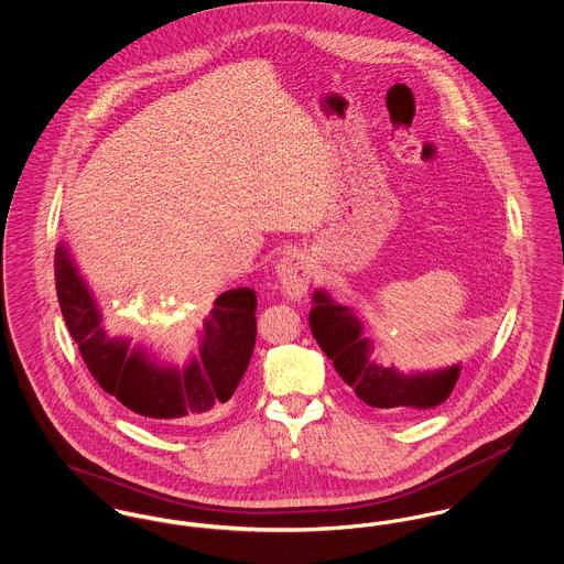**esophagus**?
Returning a JSON list of instances; mask_svg holds the SVG:
<instances>
[{
  "label": "esophagus",
  "instance_id": "1",
  "mask_svg": "<svg viewBox=\"0 0 564 564\" xmlns=\"http://www.w3.org/2000/svg\"><path fill=\"white\" fill-rule=\"evenodd\" d=\"M274 272L279 276V283H281L283 292L290 295L292 300L306 294L308 279H311V264H308L306 253L295 251V249L283 253V258L274 267Z\"/></svg>",
  "mask_w": 564,
  "mask_h": 564
}]
</instances>
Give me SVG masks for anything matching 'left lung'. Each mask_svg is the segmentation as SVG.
<instances>
[{
  "instance_id": "1",
  "label": "left lung",
  "mask_w": 564,
  "mask_h": 564,
  "mask_svg": "<svg viewBox=\"0 0 564 564\" xmlns=\"http://www.w3.org/2000/svg\"><path fill=\"white\" fill-rule=\"evenodd\" d=\"M308 323L317 345L334 361L336 372L355 395L391 414H419L446 402L460 376V364L410 375L393 366L384 368L376 364L375 347L364 334V323L349 306L338 304L325 290L313 294Z\"/></svg>"
}]
</instances>
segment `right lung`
Listing matches in <instances>:
<instances>
[{
    "mask_svg": "<svg viewBox=\"0 0 564 564\" xmlns=\"http://www.w3.org/2000/svg\"><path fill=\"white\" fill-rule=\"evenodd\" d=\"M54 279L63 319L99 387L131 412L159 423L192 425L228 402L256 347L258 297L249 288L217 295L198 327V349L177 364L131 338L111 336L97 297L67 242L54 251Z\"/></svg>",
    "mask_w": 564,
    "mask_h": 564,
    "instance_id": "obj_1",
    "label": "right lung"
}]
</instances>
